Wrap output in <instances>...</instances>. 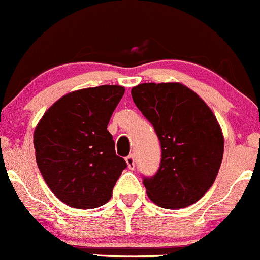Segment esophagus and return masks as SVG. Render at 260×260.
<instances>
[{"instance_id":"34e87169","label":"esophagus","mask_w":260,"mask_h":260,"mask_svg":"<svg viewBox=\"0 0 260 260\" xmlns=\"http://www.w3.org/2000/svg\"><path fill=\"white\" fill-rule=\"evenodd\" d=\"M126 163H127V167L130 170H134L135 169V157L134 154H130L126 157Z\"/></svg>"}]
</instances>
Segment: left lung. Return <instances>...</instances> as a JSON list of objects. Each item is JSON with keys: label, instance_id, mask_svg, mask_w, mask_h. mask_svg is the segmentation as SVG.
<instances>
[{"label": "left lung", "instance_id": "obj_1", "mask_svg": "<svg viewBox=\"0 0 260 260\" xmlns=\"http://www.w3.org/2000/svg\"><path fill=\"white\" fill-rule=\"evenodd\" d=\"M132 97L162 149L157 174L143 179L148 197L162 208L191 206L213 185L221 167L224 140L216 116L180 83L139 84Z\"/></svg>", "mask_w": 260, "mask_h": 260}]
</instances>
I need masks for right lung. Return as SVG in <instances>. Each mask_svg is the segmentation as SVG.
Listing matches in <instances>:
<instances>
[{
  "label": "right lung",
  "instance_id": "add662e5",
  "mask_svg": "<svg viewBox=\"0 0 260 260\" xmlns=\"http://www.w3.org/2000/svg\"><path fill=\"white\" fill-rule=\"evenodd\" d=\"M123 93L120 85L71 91L53 103L37 125V165L52 192L66 206L91 209L106 204L127 167L116 155L107 130Z\"/></svg>",
  "mask_w": 260,
  "mask_h": 260
}]
</instances>
